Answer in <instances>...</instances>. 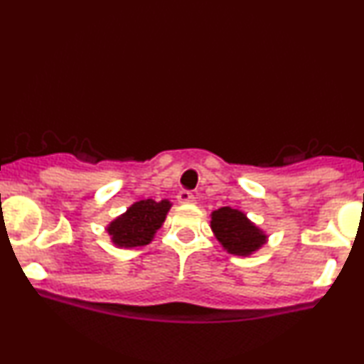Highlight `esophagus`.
Returning <instances> with one entry per match:
<instances>
[{
    "label": "esophagus",
    "instance_id": "1",
    "mask_svg": "<svg viewBox=\"0 0 364 364\" xmlns=\"http://www.w3.org/2000/svg\"><path fill=\"white\" fill-rule=\"evenodd\" d=\"M177 199L181 204H196V196L191 191H186V188L178 192Z\"/></svg>",
    "mask_w": 364,
    "mask_h": 364
}]
</instances>
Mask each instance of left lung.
<instances>
[{"label": "left lung", "instance_id": "obj_1", "mask_svg": "<svg viewBox=\"0 0 364 364\" xmlns=\"http://www.w3.org/2000/svg\"><path fill=\"white\" fill-rule=\"evenodd\" d=\"M210 225L219 242L235 256H249L266 240V235L249 223L242 212L230 207L212 212Z\"/></svg>", "mask_w": 364, "mask_h": 364}]
</instances>
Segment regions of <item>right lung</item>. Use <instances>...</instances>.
I'll return each instance as SVG.
<instances>
[{
    "mask_svg": "<svg viewBox=\"0 0 364 364\" xmlns=\"http://www.w3.org/2000/svg\"><path fill=\"white\" fill-rule=\"evenodd\" d=\"M171 209V202L145 199L135 202L124 215L115 219L108 228L112 240L120 247H140L149 244L154 234L164 224Z\"/></svg>",
    "mask_w": 364,
    "mask_h": 364,
    "instance_id": "add662e5",
    "label": "right lung"
}]
</instances>
